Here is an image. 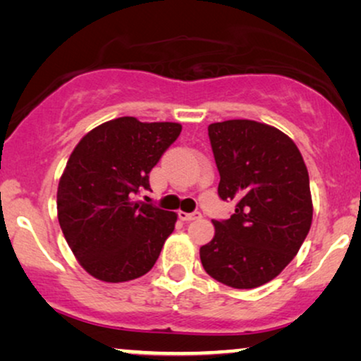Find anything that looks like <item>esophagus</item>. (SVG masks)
Masks as SVG:
<instances>
[{
	"label": "esophagus",
	"mask_w": 361,
	"mask_h": 361,
	"mask_svg": "<svg viewBox=\"0 0 361 361\" xmlns=\"http://www.w3.org/2000/svg\"><path fill=\"white\" fill-rule=\"evenodd\" d=\"M179 219L182 221H192V220L200 219V214H199V212H194V214H187V212H179Z\"/></svg>",
	"instance_id": "34e87169"
}]
</instances>
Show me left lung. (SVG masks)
Masks as SVG:
<instances>
[{"label": "left lung", "instance_id": "obj_1", "mask_svg": "<svg viewBox=\"0 0 361 361\" xmlns=\"http://www.w3.org/2000/svg\"><path fill=\"white\" fill-rule=\"evenodd\" d=\"M209 137L219 195L236 207L228 220L212 221L215 235L200 248L202 266L230 288H259L293 261L310 230L307 167L295 142L266 123H212Z\"/></svg>", "mask_w": 361, "mask_h": 361}]
</instances>
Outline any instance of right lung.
I'll return each instance as SVG.
<instances>
[{
	"mask_svg": "<svg viewBox=\"0 0 361 361\" xmlns=\"http://www.w3.org/2000/svg\"><path fill=\"white\" fill-rule=\"evenodd\" d=\"M182 125L121 116L73 147L57 187V219L83 269L103 283L145 276L174 231L177 214L136 202Z\"/></svg>",
	"mask_w": 361,
	"mask_h": 361,
	"instance_id": "add662e5",
	"label": "right lung"
}]
</instances>
